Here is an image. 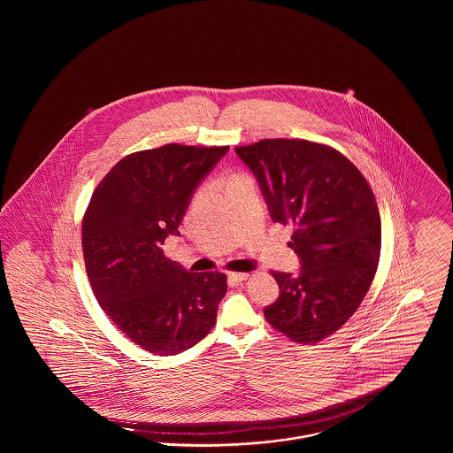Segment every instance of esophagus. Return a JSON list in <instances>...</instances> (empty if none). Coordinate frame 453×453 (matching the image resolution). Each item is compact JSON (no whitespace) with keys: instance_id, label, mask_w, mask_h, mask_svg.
I'll use <instances>...</instances> for the list:
<instances>
[{"instance_id":"34e87169","label":"esophagus","mask_w":453,"mask_h":453,"mask_svg":"<svg viewBox=\"0 0 453 453\" xmlns=\"http://www.w3.org/2000/svg\"><path fill=\"white\" fill-rule=\"evenodd\" d=\"M248 273H229L227 275V279L229 281H233V283H241V281L248 280Z\"/></svg>"}]
</instances>
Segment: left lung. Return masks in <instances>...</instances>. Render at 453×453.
<instances>
[{"label": "left lung", "mask_w": 453, "mask_h": 453, "mask_svg": "<svg viewBox=\"0 0 453 453\" xmlns=\"http://www.w3.org/2000/svg\"><path fill=\"white\" fill-rule=\"evenodd\" d=\"M273 222L294 224L297 273L273 272L280 296L265 307L275 329L299 343L321 342L364 301L380 257V216L362 173L342 152L302 139L236 148Z\"/></svg>", "instance_id": "left-lung-1"}]
</instances>
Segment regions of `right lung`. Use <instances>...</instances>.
I'll return each instance as SVG.
<instances>
[{"instance_id":"add662e5","label":"right lung","mask_w":453,"mask_h":453,"mask_svg":"<svg viewBox=\"0 0 453 453\" xmlns=\"http://www.w3.org/2000/svg\"><path fill=\"white\" fill-rule=\"evenodd\" d=\"M229 151L166 144L120 159L91 195L83 219L88 279L100 307L130 342L168 357L203 340L227 281L165 257L196 187Z\"/></svg>"}]
</instances>
